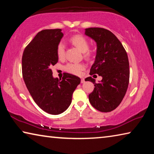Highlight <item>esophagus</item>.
Masks as SVG:
<instances>
[{
  "label": "esophagus",
  "mask_w": 154,
  "mask_h": 154,
  "mask_svg": "<svg viewBox=\"0 0 154 154\" xmlns=\"http://www.w3.org/2000/svg\"><path fill=\"white\" fill-rule=\"evenodd\" d=\"M81 82H82V83L85 82V79L83 77H81Z\"/></svg>",
  "instance_id": "34e87169"
}]
</instances>
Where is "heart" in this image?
Returning a JSON list of instances; mask_svg holds the SVG:
<instances>
[{"label": "heart", "instance_id": "obj_1", "mask_svg": "<svg viewBox=\"0 0 154 154\" xmlns=\"http://www.w3.org/2000/svg\"><path fill=\"white\" fill-rule=\"evenodd\" d=\"M70 41L81 51L85 53V57L90 58L92 56V53L88 51L89 49V41L85 36L81 35H74L70 38ZM57 55L59 59H63L64 58L65 46L62 42L58 44V48H57ZM85 67V65L82 63H69L65 66V70L70 73L80 75Z\"/></svg>", "mask_w": 154, "mask_h": 154}]
</instances>
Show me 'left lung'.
I'll return each mask as SVG.
<instances>
[{
	"mask_svg": "<svg viewBox=\"0 0 154 154\" xmlns=\"http://www.w3.org/2000/svg\"><path fill=\"white\" fill-rule=\"evenodd\" d=\"M85 35L96 43V54L90 75L98 74L103 79L96 83L92 77L85 78L94 84L89 94L93 107L101 112H110L123 100L129 83L128 58L126 50L113 33L102 28H88Z\"/></svg>",
	"mask_w": 154,
	"mask_h": 154,
	"instance_id": "left-lung-1",
	"label": "left lung"
}]
</instances>
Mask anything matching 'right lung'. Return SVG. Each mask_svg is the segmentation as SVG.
Segmentation results:
<instances>
[{
	"mask_svg": "<svg viewBox=\"0 0 154 154\" xmlns=\"http://www.w3.org/2000/svg\"><path fill=\"white\" fill-rule=\"evenodd\" d=\"M63 35L61 29L40 31L25 48L22 60L23 78L31 96L42 110L51 115L69 108L81 82L79 77L66 72L62 79L52 75L51 67L58 61L57 48Z\"/></svg>",
	"mask_w": 154,
	"mask_h": 154,
	"instance_id": "add662e5",
	"label": "right lung"
}]
</instances>
